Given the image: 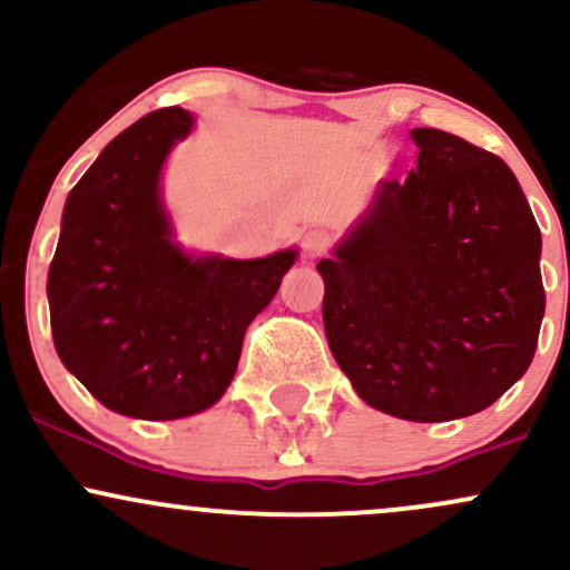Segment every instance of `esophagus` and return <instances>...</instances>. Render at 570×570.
<instances>
[{
  "instance_id": "1",
  "label": "esophagus",
  "mask_w": 570,
  "mask_h": 570,
  "mask_svg": "<svg viewBox=\"0 0 570 570\" xmlns=\"http://www.w3.org/2000/svg\"><path fill=\"white\" fill-rule=\"evenodd\" d=\"M326 248H330V235L324 230H307L303 235L305 257H318V254H324Z\"/></svg>"
}]
</instances>
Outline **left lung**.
Instances as JSON below:
<instances>
[{
	"instance_id": "obj_1",
	"label": "left lung",
	"mask_w": 570,
	"mask_h": 570,
	"mask_svg": "<svg viewBox=\"0 0 570 570\" xmlns=\"http://www.w3.org/2000/svg\"><path fill=\"white\" fill-rule=\"evenodd\" d=\"M417 166L383 181L322 259L332 356L370 407L417 423L490 407L531 367L541 233L499 155L412 128Z\"/></svg>"
}]
</instances>
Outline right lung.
I'll return each instance as SVG.
<instances>
[{
    "label": "right lung",
    "instance_id": "right-lung-1",
    "mask_svg": "<svg viewBox=\"0 0 570 570\" xmlns=\"http://www.w3.org/2000/svg\"><path fill=\"white\" fill-rule=\"evenodd\" d=\"M193 130L181 107L122 130L69 193L48 271L63 367L104 407L174 421L212 407L238 370L246 326L297 252L189 257L160 203L166 155Z\"/></svg>",
    "mask_w": 570,
    "mask_h": 570
}]
</instances>
